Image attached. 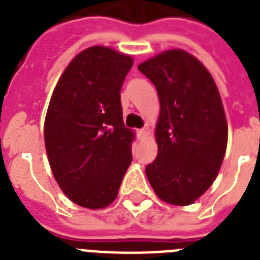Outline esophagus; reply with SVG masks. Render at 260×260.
Segmentation results:
<instances>
[{
	"mask_svg": "<svg viewBox=\"0 0 260 260\" xmlns=\"http://www.w3.org/2000/svg\"><path fill=\"white\" fill-rule=\"evenodd\" d=\"M148 134H150V128L148 126H144V128H142V129L138 131V136L140 139H144L148 136Z\"/></svg>",
	"mask_w": 260,
	"mask_h": 260,
	"instance_id": "esophagus-1",
	"label": "esophagus"
}]
</instances>
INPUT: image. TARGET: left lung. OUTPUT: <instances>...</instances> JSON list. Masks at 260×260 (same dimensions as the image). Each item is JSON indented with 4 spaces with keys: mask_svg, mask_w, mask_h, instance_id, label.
Instances as JSON below:
<instances>
[{
    "mask_svg": "<svg viewBox=\"0 0 260 260\" xmlns=\"http://www.w3.org/2000/svg\"><path fill=\"white\" fill-rule=\"evenodd\" d=\"M138 69L160 102L158 156L146 167L148 182L162 201L190 205L213 183L225 155L228 125L220 93L206 67L183 50L165 51Z\"/></svg>",
    "mask_w": 260,
    "mask_h": 260,
    "instance_id": "8db88e82",
    "label": "left lung"
}]
</instances>
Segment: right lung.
<instances>
[{
	"instance_id": "add662e5",
	"label": "right lung",
	"mask_w": 260,
	"mask_h": 260,
	"mask_svg": "<svg viewBox=\"0 0 260 260\" xmlns=\"http://www.w3.org/2000/svg\"><path fill=\"white\" fill-rule=\"evenodd\" d=\"M132 64L129 55L90 47L71 60L51 97L48 162L63 193L83 208L110 205L132 162L135 135L124 125L120 100Z\"/></svg>"
}]
</instances>
